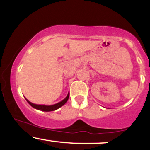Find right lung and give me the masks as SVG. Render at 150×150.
<instances>
[{
  "label": "right lung",
  "instance_id": "right-lung-1",
  "mask_svg": "<svg viewBox=\"0 0 150 150\" xmlns=\"http://www.w3.org/2000/svg\"><path fill=\"white\" fill-rule=\"evenodd\" d=\"M69 95H70V93L68 92V95H67V97L65 98L64 99H63V101H60V102L57 103V104H53V105H51V106H46V105H39V104H33V103L30 102V101L27 100V99H26V100H27V102L30 104L31 106H32V107L36 108V109H38V110H40V111H55V110L58 109V108H59L60 107H61L62 106H63L65 103L67 102V101L68 100V98H69Z\"/></svg>",
  "mask_w": 150,
  "mask_h": 150
}]
</instances>
